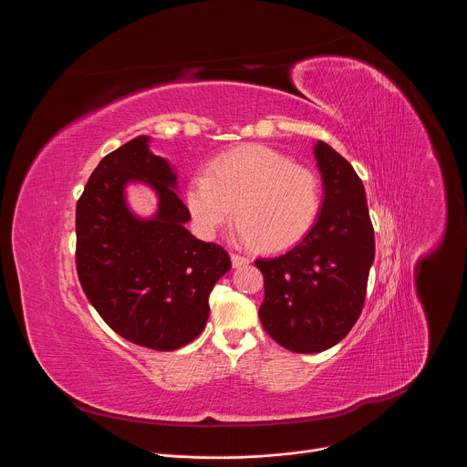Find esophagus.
Masks as SVG:
<instances>
[{
  "mask_svg": "<svg viewBox=\"0 0 467 467\" xmlns=\"http://www.w3.org/2000/svg\"><path fill=\"white\" fill-rule=\"evenodd\" d=\"M231 260H233L234 268H240V265H247V264H249V258L244 256V254H238V253H233V254H231Z\"/></svg>",
  "mask_w": 467,
  "mask_h": 467,
  "instance_id": "1",
  "label": "esophagus"
}]
</instances>
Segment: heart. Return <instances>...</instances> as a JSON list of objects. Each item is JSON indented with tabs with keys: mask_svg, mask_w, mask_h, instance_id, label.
Wrapping results in <instances>:
<instances>
[{
	"mask_svg": "<svg viewBox=\"0 0 467 467\" xmlns=\"http://www.w3.org/2000/svg\"><path fill=\"white\" fill-rule=\"evenodd\" d=\"M186 209L197 233L213 238L231 220L260 251H285L303 240L321 209L314 170L265 146H245L214 159L188 181Z\"/></svg>",
	"mask_w": 467,
	"mask_h": 467,
	"instance_id": "1",
	"label": "heart"
}]
</instances>
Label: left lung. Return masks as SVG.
Here are the masks:
<instances>
[{
	"mask_svg": "<svg viewBox=\"0 0 467 467\" xmlns=\"http://www.w3.org/2000/svg\"><path fill=\"white\" fill-rule=\"evenodd\" d=\"M314 153L325 184L316 225L288 253L254 260L264 275L260 323L294 353H319L348 337L364 308L375 258L360 177L325 142Z\"/></svg>",
	"mask_w": 467,
	"mask_h": 467,
	"instance_id": "8db88e82",
	"label": "left lung"
}]
</instances>
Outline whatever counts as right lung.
I'll return each mask as SVG.
<instances>
[{"label": "right lung", "instance_id": "add662e5", "mask_svg": "<svg viewBox=\"0 0 467 467\" xmlns=\"http://www.w3.org/2000/svg\"><path fill=\"white\" fill-rule=\"evenodd\" d=\"M129 180L160 193L153 221L132 217L122 202ZM175 173L139 137L101 159L76 207V268L85 296L121 338L155 351L195 340L209 317V296L231 270L229 253L192 236Z\"/></svg>", "mask_w": 467, "mask_h": 467}]
</instances>
